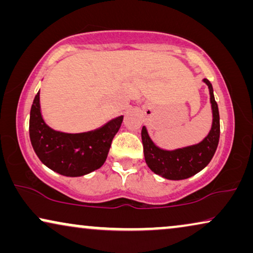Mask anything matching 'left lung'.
I'll return each instance as SVG.
<instances>
[{
    "mask_svg": "<svg viewBox=\"0 0 253 253\" xmlns=\"http://www.w3.org/2000/svg\"><path fill=\"white\" fill-rule=\"evenodd\" d=\"M210 88L213 110V124L209 136L202 143L175 151H165L155 146L148 137L146 127L141 129L145 161L155 174L167 179H185L196 175L206 167L215 153L220 138V116L214 99L213 87L209 79H204Z\"/></svg>",
    "mask_w": 253,
    "mask_h": 253,
    "instance_id": "1",
    "label": "left lung"
}]
</instances>
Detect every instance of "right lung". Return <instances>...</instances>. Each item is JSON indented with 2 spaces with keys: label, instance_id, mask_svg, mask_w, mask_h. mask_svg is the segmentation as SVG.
Masks as SVG:
<instances>
[{
  "label": "right lung",
  "instance_id": "1",
  "mask_svg": "<svg viewBox=\"0 0 253 253\" xmlns=\"http://www.w3.org/2000/svg\"><path fill=\"white\" fill-rule=\"evenodd\" d=\"M39 92L30 114V139L43 165L64 176L77 177L99 169L105 164L113 138L123 116L110 121L99 130L85 133H63L50 129L40 113Z\"/></svg>",
  "mask_w": 253,
  "mask_h": 253
}]
</instances>
